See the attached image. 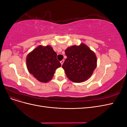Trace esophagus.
Wrapping results in <instances>:
<instances>
[{
  "label": "esophagus",
  "instance_id": "1",
  "mask_svg": "<svg viewBox=\"0 0 127 127\" xmlns=\"http://www.w3.org/2000/svg\"><path fill=\"white\" fill-rule=\"evenodd\" d=\"M64 63V60H61V61H60V63H61V65H63V64Z\"/></svg>",
  "mask_w": 127,
  "mask_h": 127
}]
</instances>
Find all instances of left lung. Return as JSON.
<instances>
[{"mask_svg":"<svg viewBox=\"0 0 127 127\" xmlns=\"http://www.w3.org/2000/svg\"><path fill=\"white\" fill-rule=\"evenodd\" d=\"M67 59L63 68L68 79L82 83L91 77L97 66V58L94 51L85 44L74 45L65 50Z\"/></svg>","mask_w":127,"mask_h":127,"instance_id":"8db88e82","label":"left lung"}]
</instances>
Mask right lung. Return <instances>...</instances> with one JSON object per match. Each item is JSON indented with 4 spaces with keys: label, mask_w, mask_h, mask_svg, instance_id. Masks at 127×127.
Masks as SVG:
<instances>
[{
    "label": "right lung",
    "mask_w": 127,
    "mask_h": 127,
    "mask_svg": "<svg viewBox=\"0 0 127 127\" xmlns=\"http://www.w3.org/2000/svg\"><path fill=\"white\" fill-rule=\"evenodd\" d=\"M57 56L51 45H39L26 57L29 72L39 82L48 83L52 79L57 69L61 67Z\"/></svg>",
    "instance_id": "obj_1"
}]
</instances>
